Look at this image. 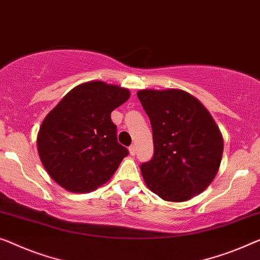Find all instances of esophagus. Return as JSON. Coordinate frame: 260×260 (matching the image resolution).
<instances>
[{
  "instance_id": "1",
  "label": "esophagus",
  "mask_w": 260,
  "mask_h": 260,
  "mask_svg": "<svg viewBox=\"0 0 260 260\" xmlns=\"http://www.w3.org/2000/svg\"><path fill=\"white\" fill-rule=\"evenodd\" d=\"M128 150H129V154L132 155V156H134L135 153H137V147H135V145H132L128 148Z\"/></svg>"
}]
</instances>
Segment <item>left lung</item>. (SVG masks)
Returning a JSON list of instances; mask_svg holds the SVG:
<instances>
[{"mask_svg": "<svg viewBox=\"0 0 260 260\" xmlns=\"http://www.w3.org/2000/svg\"><path fill=\"white\" fill-rule=\"evenodd\" d=\"M153 129L154 155L141 165L147 187L162 200L184 202L214 181L222 161V133L202 103L190 93L138 91Z\"/></svg>", "mask_w": 260, "mask_h": 260, "instance_id": "obj_1", "label": "left lung"}]
</instances>
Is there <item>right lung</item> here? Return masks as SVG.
Wrapping results in <instances>:
<instances>
[{"label":"right lung","instance_id":"1","mask_svg":"<svg viewBox=\"0 0 260 260\" xmlns=\"http://www.w3.org/2000/svg\"><path fill=\"white\" fill-rule=\"evenodd\" d=\"M127 88L100 80L73 87L42 122L37 149L51 179L71 192H90L111 180L128 155L112 122Z\"/></svg>","mask_w":260,"mask_h":260}]
</instances>
